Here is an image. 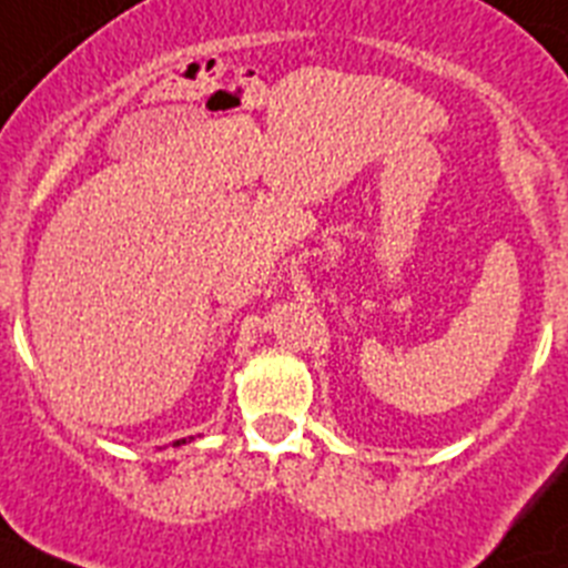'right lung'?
I'll use <instances>...</instances> for the list:
<instances>
[{"label": "right lung", "instance_id": "right-lung-1", "mask_svg": "<svg viewBox=\"0 0 568 568\" xmlns=\"http://www.w3.org/2000/svg\"><path fill=\"white\" fill-rule=\"evenodd\" d=\"M182 444H187V438H182V440H175V446H182Z\"/></svg>", "mask_w": 568, "mask_h": 568}]
</instances>
